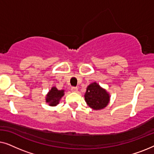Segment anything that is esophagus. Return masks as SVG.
<instances>
[{
  "label": "esophagus",
  "instance_id": "esophagus-1",
  "mask_svg": "<svg viewBox=\"0 0 154 154\" xmlns=\"http://www.w3.org/2000/svg\"><path fill=\"white\" fill-rule=\"evenodd\" d=\"M71 90L72 92H77L78 91V88L77 87H71Z\"/></svg>",
  "mask_w": 154,
  "mask_h": 154
}]
</instances>
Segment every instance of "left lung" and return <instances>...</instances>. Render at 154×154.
<instances>
[{
    "label": "left lung",
    "instance_id": "8db88e82",
    "mask_svg": "<svg viewBox=\"0 0 154 154\" xmlns=\"http://www.w3.org/2000/svg\"><path fill=\"white\" fill-rule=\"evenodd\" d=\"M85 100L90 108L99 110L106 106L109 102V95L97 83H93L88 85Z\"/></svg>",
    "mask_w": 154,
    "mask_h": 154
}]
</instances>
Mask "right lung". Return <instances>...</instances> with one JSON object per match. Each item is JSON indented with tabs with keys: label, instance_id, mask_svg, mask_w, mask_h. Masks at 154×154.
I'll return each instance as SVG.
<instances>
[{
	"label": "right lung",
	"instance_id": "add662e5",
	"mask_svg": "<svg viewBox=\"0 0 154 154\" xmlns=\"http://www.w3.org/2000/svg\"><path fill=\"white\" fill-rule=\"evenodd\" d=\"M64 90H59L55 87L52 88L46 97V102L49 103L50 106H56L62 97L64 96Z\"/></svg>",
	"mask_w": 154,
	"mask_h": 154
}]
</instances>
